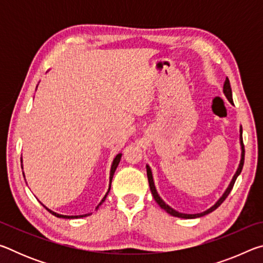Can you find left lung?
Returning a JSON list of instances; mask_svg holds the SVG:
<instances>
[{
  "instance_id": "8db88e82",
  "label": "left lung",
  "mask_w": 263,
  "mask_h": 263,
  "mask_svg": "<svg viewBox=\"0 0 263 263\" xmlns=\"http://www.w3.org/2000/svg\"><path fill=\"white\" fill-rule=\"evenodd\" d=\"M222 91H224V95L226 96V99L229 100V102L231 104H233V100H232V89H231V84H230V80L226 78L225 82H224V87H222ZM240 135H239V141H240V148H241V158H240V162H239V166L237 168V171H235L234 175L232 177V180H231L230 184L226 190L224 191V194H222L219 199L213 204L211 208H209L208 210L203 211V212H199V213H183V212H179L176 211L175 209H173L172 206H169L168 204L163 201V199L160 197V195L158 194L157 188H155V184H154V180H153V174H152V169L148 166V164H146V171H147V179H148V183H149V188L151 191H152V195L155 199V202L159 204V206L163 209L164 211L169 215L173 216V217H179V218H184V219H194V218H199V217H203L208 215V213H210L212 211H215L216 209L220 205V204L225 201L226 197H228L229 194L231 193V190H232L233 185H234V182L237 180V177L240 175V173L242 171V167H243V160H245V148H243V142H242V127L240 126Z\"/></svg>"
}]
</instances>
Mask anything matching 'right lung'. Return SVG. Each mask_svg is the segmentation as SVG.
<instances>
[{
  "instance_id": "right-lung-1",
  "label": "right lung",
  "mask_w": 263,
  "mask_h": 263,
  "mask_svg": "<svg viewBox=\"0 0 263 263\" xmlns=\"http://www.w3.org/2000/svg\"><path fill=\"white\" fill-rule=\"evenodd\" d=\"M121 158H122V153L116 154V157L114 158V161H112V164H111V169H110V184H109V189H108V191H106V194L104 195V197L102 198V201L100 202L99 205L96 206L95 210H97V209H99V208L102 205V203H103V202L105 201L106 196H108V194H109L110 188H111V181H112L114 174H115L116 169H117V167H118V163H119V161H121ZM22 161H23V160L21 159V162H22ZM22 168H23V164H22ZM23 175H24V173H23ZM41 203H42V202H41ZM42 204H43V203H42ZM43 206L45 208L48 212L52 213L53 216H55V217H58V218H65V219H74V218H82V217H87V216H90V215H91V213H86V215H80V216H66V215H60V213H57V212H54V211H52L51 209H48L47 206L44 205V204H43Z\"/></svg>"
}]
</instances>
